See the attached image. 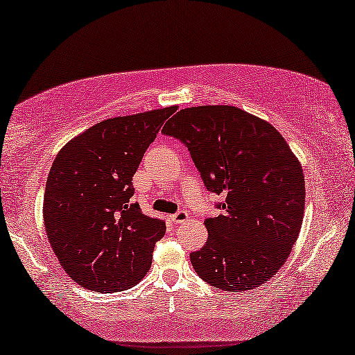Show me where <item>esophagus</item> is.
<instances>
[{"label":"esophagus","instance_id":"1","mask_svg":"<svg viewBox=\"0 0 355 355\" xmlns=\"http://www.w3.org/2000/svg\"><path fill=\"white\" fill-rule=\"evenodd\" d=\"M170 219L173 223H185V222H189V214L185 211H179L178 214L170 216Z\"/></svg>","mask_w":355,"mask_h":355}]
</instances>
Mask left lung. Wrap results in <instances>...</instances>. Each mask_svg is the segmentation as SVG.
I'll list each match as a JSON object with an SVG mask.
<instances>
[{"label":"left lung","mask_w":355,"mask_h":355,"mask_svg":"<svg viewBox=\"0 0 355 355\" xmlns=\"http://www.w3.org/2000/svg\"><path fill=\"white\" fill-rule=\"evenodd\" d=\"M163 133L187 144L222 214L205 220L208 241L190 261L201 279L243 292L270 281L292 252L304 214L302 163L287 141L236 106L181 109Z\"/></svg>","instance_id":"1"}]
</instances>
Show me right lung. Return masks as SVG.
Returning <instances> with one entry per match:
<instances>
[{
	"mask_svg": "<svg viewBox=\"0 0 355 355\" xmlns=\"http://www.w3.org/2000/svg\"><path fill=\"white\" fill-rule=\"evenodd\" d=\"M176 106L112 117L68 141L49 171L42 217L53 254L89 291L133 287L152 265L165 223L128 205L133 174Z\"/></svg>",
	"mask_w": 355,
	"mask_h": 355,
	"instance_id": "right-lung-1",
	"label": "right lung"
}]
</instances>
